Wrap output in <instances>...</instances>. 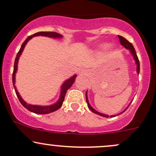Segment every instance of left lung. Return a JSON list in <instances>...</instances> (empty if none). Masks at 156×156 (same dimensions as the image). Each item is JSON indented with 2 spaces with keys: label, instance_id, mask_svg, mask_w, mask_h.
Segmentation results:
<instances>
[{
  "label": "left lung",
  "instance_id": "left-lung-1",
  "mask_svg": "<svg viewBox=\"0 0 156 156\" xmlns=\"http://www.w3.org/2000/svg\"><path fill=\"white\" fill-rule=\"evenodd\" d=\"M118 37H119V42H120L121 45H122V46L125 47L126 48L130 50V52L132 54V55H133L134 60H135V61H136V63H137V73L139 74V73H140V62H139L138 57H137V54H136V51H135V50H134V46L132 45V44L130 42H129V41H128L126 39L124 38V37H121V36H118ZM86 101H87V103L88 108H89L90 110L91 111H93V113L98 114V115L101 116V117H109L108 115H105V114H101V113L98 112V111H96V110H94L93 108L91 107L90 105V103H89V101H88L87 96V93H86ZM127 108H126V109H127ZM126 110H125V111H126ZM124 111H123V112H124ZM123 112H122V113H123ZM122 113H121V114H122ZM115 116L116 115L111 116V117H115Z\"/></svg>",
  "mask_w": 156,
  "mask_h": 156
}]
</instances>
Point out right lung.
Wrapping results in <instances>:
<instances>
[{
  "instance_id": "1",
  "label": "right lung",
  "mask_w": 156,
  "mask_h": 156,
  "mask_svg": "<svg viewBox=\"0 0 156 156\" xmlns=\"http://www.w3.org/2000/svg\"><path fill=\"white\" fill-rule=\"evenodd\" d=\"M37 36H45V37H53V38H60L62 37V35L57 34L56 32H50V31H42V32H38L36 33V34H33V35L30 36V37H27V39H25L23 44L21 46L20 50L18 52L17 55H16V60H15L14 63V69H13V73H12V83L13 86H14L15 91H16V96L19 98V101H20L21 104L24 106V108H27L28 111H31L33 113H35V114H49V113L54 112V111H57L59 108L62 106L63 105V101H64L65 99V95L66 93L67 90L69 89L71 87L72 85L73 84L74 81H75V78H76V75H74V76L72 77L71 78L68 79L67 81H66L64 83H63V86H62V90H61V93H60V99L58 100L57 103H55V105H52L50 106H38V105H27L25 101H24L21 97V96L19 95V93H18L17 90H16V87H15V75H16V70H17V65H18V61H19V59L20 55H22L23 50H24V46L27 44V42H28V40L34 37H37Z\"/></svg>"
}]
</instances>
